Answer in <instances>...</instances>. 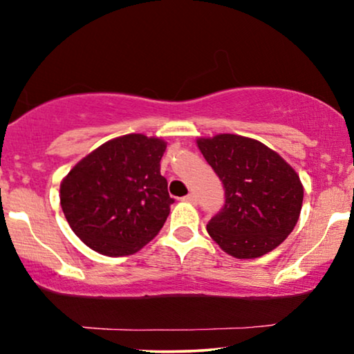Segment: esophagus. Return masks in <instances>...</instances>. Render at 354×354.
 Instances as JSON below:
<instances>
[{
  "label": "esophagus",
  "mask_w": 354,
  "mask_h": 354,
  "mask_svg": "<svg viewBox=\"0 0 354 354\" xmlns=\"http://www.w3.org/2000/svg\"><path fill=\"white\" fill-rule=\"evenodd\" d=\"M183 201H186V203H189V204H196V203H198V196L187 194V196H185V198H183Z\"/></svg>",
  "instance_id": "34e87169"
}]
</instances>
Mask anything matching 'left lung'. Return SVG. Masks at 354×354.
Returning <instances> with one entry per match:
<instances>
[{"mask_svg": "<svg viewBox=\"0 0 354 354\" xmlns=\"http://www.w3.org/2000/svg\"><path fill=\"white\" fill-rule=\"evenodd\" d=\"M198 147L225 189V204L207 223L212 240L240 259L279 247L301 216L299 174L254 138L218 133L198 138Z\"/></svg>", "mask_w": 354, "mask_h": 354, "instance_id": "obj_1", "label": "left lung"}]
</instances>
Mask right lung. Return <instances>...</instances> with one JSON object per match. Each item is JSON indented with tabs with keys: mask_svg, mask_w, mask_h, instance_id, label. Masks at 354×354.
I'll list each match as a JSON object with an SVG mask.
<instances>
[{
	"mask_svg": "<svg viewBox=\"0 0 354 354\" xmlns=\"http://www.w3.org/2000/svg\"><path fill=\"white\" fill-rule=\"evenodd\" d=\"M165 150L162 138L129 133L70 169L60 185V204L84 245L106 257H125L162 230L174 203L160 174Z\"/></svg>",
	"mask_w": 354,
	"mask_h": 354,
	"instance_id": "add662e5",
	"label": "right lung"
}]
</instances>
